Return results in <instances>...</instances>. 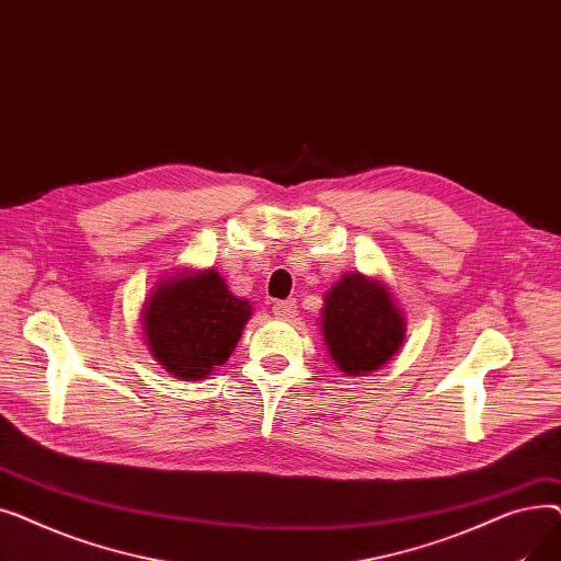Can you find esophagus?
Listing matches in <instances>:
<instances>
[{
	"label": "esophagus",
	"instance_id": "34e87169",
	"mask_svg": "<svg viewBox=\"0 0 561 561\" xmlns=\"http://www.w3.org/2000/svg\"><path fill=\"white\" fill-rule=\"evenodd\" d=\"M273 313H275L279 320H290V318H296L298 307H296V302H293V300H282V302H275Z\"/></svg>",
	"mask_w": 561,
	"mask_h": 561
}]
</instances>
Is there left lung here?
Masks as SVG:
<instances>
[{"label":"left lung","instance_id":"1","mask_svg":"<svg viewBox=\"0 0 561 561\" xmlns=\"http://www.w3.org/2000/svg\"><path fill=\"white\" fill-rule=\"evenodd\" d=\"M320 332L343 375L366 377L402 350L407 320L379 277L347 273L325 293Z\"/></svg>","mask_w":561,"mask_h":561}]
</instances>
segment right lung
<instances>
[{
    "mask_svg": "<svg viewBox=\"0 0 561 561\" xmlns=\"http://www.w3.org/2000/svg\"><path fill=\"white\" fill-rule=\"evenodd\" d=\"M252 305L236 298L214 268L161 277L140 309L142 341L176 379L199 381L241 341Z\"/></svg>",
    "mask_w": 561,
    "mask_h": 561,
    "instance_id": "add662e5",
    "label": "right lung"
}]
</instances>
